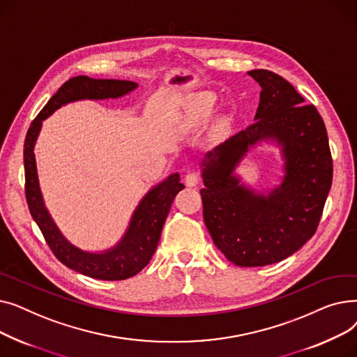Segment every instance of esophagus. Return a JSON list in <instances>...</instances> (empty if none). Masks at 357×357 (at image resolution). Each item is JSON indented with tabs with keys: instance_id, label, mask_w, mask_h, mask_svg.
<instances>
[{
	"instance_id": "obj_1",
	"label": "esophagus",
	"mask_w": 357,
	"mask_h": 357,
	"mask_svg": "<svg viewBox=\"0 0 357 357\" xmlns=\"http://www.w3.org/2000/svg\"><path fill=\"white\" fill-rule=\"evenodd\" d=\"M198 182H199V176L195 172H191L185 176V185L188 186V188H194V186L198 185Z\"/></svg>"
}]
</instances>
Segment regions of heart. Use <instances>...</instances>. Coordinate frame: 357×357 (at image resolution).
<instances>
[{"mask_svg": "<svg viewBox=\"0 0 357 357\" xmlns=\"http://www.w3.org/2000/svg\"><path fill=\"white\" fill-rule=\"evenodd\" d=\"M217 105V97L211 92H201L195 100L197 107V120H205L208 119Z\"/></svg>", "mask_w": 357, "mask_h": 357, "instance_id": "1", "label": "heart"}]
</instances>
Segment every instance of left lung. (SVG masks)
<instances>
[{
	"instance_id": "1",
	"label": "left lung",
	"mask_w": 357,
	"mask_h": 357,
	"mask_svg": "<svg viewBox=\"0 0 357 357\" xmlns=\"http://www.w3.org/2000/svg\"><path fill=\"white\" fill-rule=\"evenodd\" d=\"M260 85L255 123L202 158L204 221L229 261L266 266L287 259L314 236L331 188L327 130L314 105L266 69L248 72ZM275 144L284 175L269 190H255L235 169L252 148Z\"/></svg>"
}]
</instances>
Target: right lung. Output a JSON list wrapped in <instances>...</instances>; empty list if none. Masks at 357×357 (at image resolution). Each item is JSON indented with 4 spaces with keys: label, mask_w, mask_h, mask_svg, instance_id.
<instances>
[{
    "label": "right lung",
    "mask_w": 357,
    "mask_h": 357,
    "mask_svg": "<svg viewBox=\"0 0 357 357\" xmlns=\"http://www.w3.org/2000/svg\"><path fill=\"white\" fill-rule=\"evenodd\" d=\"M137 86L139 84L124 79H93L84 75L70 78L33 120L24 142L26 198L33 220L43 233L53 255L65 266L93 279L123 280L137 275L149 264L158 248L171 205L176 194L185 186L179 181V174L169 175L165 181L150 188L140 199L117 245L101 252L84 250L63 236L46 208L37 176L34 144L40 135L43 121L62 105L84 100L121 98Z\"/></svg>",
    "instance_id": "1"
}]
</instances>
